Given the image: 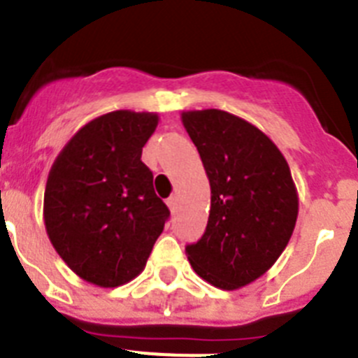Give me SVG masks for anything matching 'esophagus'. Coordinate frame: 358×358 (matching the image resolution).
I'll use <instances>...</instances> for the list:
<instances>
[{
	"label": "esophagus",
	"mask_w": 358,
	"mask_h": 358,
	"mask_svg": "<svg viewBox=\"0 0 358 358\" xmlns=\"http://www.w3.org/2000/svg\"><path fill=\"white\" fill-rule=\"evenodd\" d=\"M166 206L170 208V211L176 210V197H173V195H172V197L169 199V201H166Z\"/></svg>",
	"instance_id": "1"
}]
</instances>
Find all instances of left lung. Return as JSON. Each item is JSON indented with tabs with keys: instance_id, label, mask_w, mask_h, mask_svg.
Returning <instances> with one entry per match:
<instances>
[{
	"instance_id": "8db88e82",
	"label": "left lung",
	"mask_w": 358,
	"mask_h": 358,
	"mask_svg": "<svg viewBox=\"0 0 358 358\" xmlns=\"http://www.w3.org/2000/svg\"><path fill=\"white\" fill-rule=\"evenodd\" d=\"M181 120L211 188L206 231L186 256L211 285L242 289L273 267L292 236L299 201L289 163L268 136L226 110H185Z\"/></svg>"
}]
</instances>
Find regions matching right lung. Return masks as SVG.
Segmentation results:
<instances>
[{
	"label": "right lung",
	"instance_id": "add662e5",
	"mask_svg": "<svg viewBox=\"0 0 358 358\" xmlns=\"http://www.w3.org/2000/svg\"><path fill=\"white\" fill-rule=\"evenodd\" d=\"M156 113L113 110L85 123L53 161L44 189L46 233L73 273L113 289L147 265L170 211L141 150Z\"/></svg>",
	"mask_w": 358,
	"mask_h": 358
}]
</instances>
